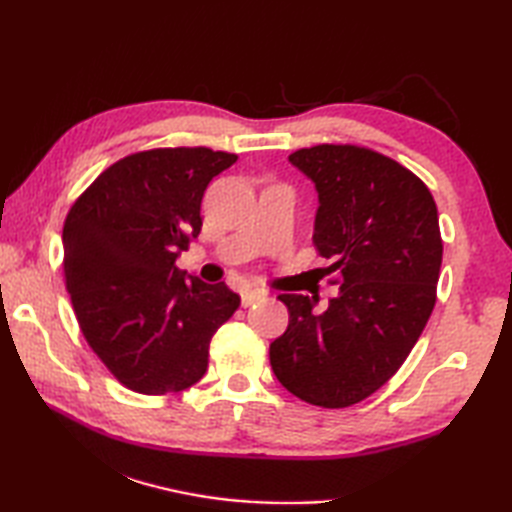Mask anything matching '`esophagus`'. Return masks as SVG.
Listing matches in <instances>:
<instances>
[{
	"label": "esophagus",
	"mask_w": 512,
	"mask_h": 512,
	"mask_svg": "<svg viewBox=\"0 0 512 512\" xmlns=\"http://www.w3.org/2000/svg\"><path fill=\"white\" fill-rule=\"evenodd\" d=\"M266 295H268V292L262 290V288H250V286H246V288L242 290V303H244V306H253L255 301L264 299Z\"/></svg>",
	"instance_id": "obj_1"
}]
</instances>
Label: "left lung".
Segmentation results:
<instances>
[{"label":"left lung","mask_w":512,"mask_h":512,"mask_svg":"<svg viewBox=\"0 0 512 512\" xmlns=\"http://www.w3.org/2000/svg\"><path fill=\"white\" fill-rule=\"evenodd\" d=\"M288 160L317 189L312 242L341 288L325 312L314 297L279 295L290 321L270 365L310 405L350 407L398 372L436 306L438 209L420 178L372 149L317 145Z\"/></svg>","instance_id":"obj_1"}]
</instances>
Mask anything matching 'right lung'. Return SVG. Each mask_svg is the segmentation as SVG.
<instances>
[{
  "instance_id": "obj_1",
  "label": "right lung",
  "mask_w": 512,
  "mask_h": 512,
  "mask_svg": "<svg viewBox=\"0 0 512 512\" xmlns=\"http://www.w3.org/2000/svg\"><path fill=\"white\" fill-rule=\"evenodd\" d=\"M237 160L206 147L151 149L114 162L63 224L65 288L85 341L121 383L176 394L209 367V345L239 308L226 284L176 266L202 228V195Z\"/></svg>"
}]
</instances>
